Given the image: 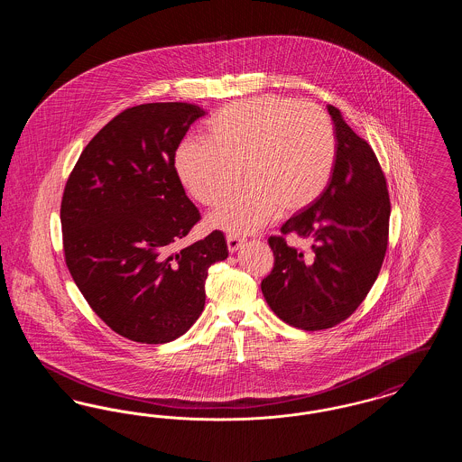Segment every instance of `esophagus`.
<instances>
[{
	"label": "esophagus",
	"mask_w": 462,
	"mask_h": 462,
	"mask_svg": "<svg viewBox=\"0 0 462 462\" xmlns=\"http://www.w3.org/2000/svg\"><path fill=\"white\" fill-rule=\"evenodd\" d=\"M244 239L241 237H236V236H228L226 237V245H228V251L230 253H236V251H239L242 245H244Z\"/></svg>",
	"instance_id": "34e87169"
}]
</instances>
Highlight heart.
<instances>
[{"label": "heart", "instance_id": "heart-1", "mask_svg": "<svg viewBox=\"0 0 462 462\" xmlns=\"http://www.w3.org/2000/svg\"><path fill=\"white\" fill-rule=\"evenodd\" d=\"M209 140H185L175 168L185 189L206 206L225 198L239 176L245 185L221 202L209 226L245 236L270 220L307 209L329 187L337 142L329 116L281 97L230 104L208 123Z\"/></svg>", "mask_w": 462, "mask_h": 462}]
</instances>
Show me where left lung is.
Masks as SVG:
<instances>
[{"label":"left lung","instance_id":"left-lung-1","mask_svg":"<svg viewBox=\"0 0 462 462\" xmlns=\"http://www.w3.org/2000/svg\"><path fill=\"white\" fill-rule=\"evenodd\" d=\"M337 155L329 187L307 209L282 225L268 244L273 268L262 282L268 307L289 326L329 329L346 320L371 291L388 247L390 196L371 145L328 106ZM312 241L303 254L284 235Z\"/></svg>","mask_w":462,"mask_h":462}]
</instances>
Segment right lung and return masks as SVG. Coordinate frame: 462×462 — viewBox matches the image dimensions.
<instances>
[{
  "instance_id": "add662e5",
  "label": "right lung",
  "mask_w": 462,
  "mask_h": 462,
  "mask_svg": "<svg viewBox=\"0 0 462 462\" xmlns=\"http://www.w3.org/2000/svg\"><path fill=\"white\" fill-rule=\"evenodd\" d=\"M204 114L185 102L123 110L67 180V268L93 311L136 343L162 345L190 329L204 310L209 266L228 256L220 230L175 249L200 220L176 173V149Z\"/></svg>"
}]
</instances>
